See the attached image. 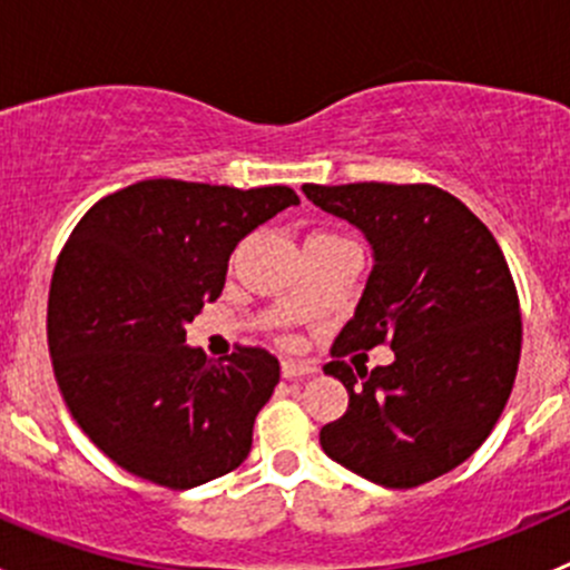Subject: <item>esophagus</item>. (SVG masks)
Returning a JSON list of instances; mask_svg holds the SVG:
<instances>
[{"instance_id":"1","label":"esophagus","mask_w":570,"mask_h":570,"mask_svg":"<svg viewBox=\"0 0 570 570\" xmlns=\"http://www.w3.org/2000/svg\"><path fill=\"white\" fill-rule=\"evenodd\" d=\"M281 372H284L286 381H297V377L314 375L317 366H314L312 361H284V364H281Z\"/></svg>"}]
</instances>
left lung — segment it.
Here are the masks:
<instances>
[{
  "instance_id": "8db88e82",
  "label": "left lung",
  "mask_w": 570,
  "mask_h": 570,
  "mask_svg": "<svg viewBox=\"0 0 570 570\" xmlns=\"http://www.w3.org/2000/svg\"><path fill=\"white\" fill-rule=\"evenodd\" d=\"M303 193L372 248L364 295L333 355L383 342L394 350L392 364L372 372L325 366L350 405L320 430L322 450L377 485L435 480L474 455L513 392L521 312L502 248L433 184H303Z\"/></svg>"
}]
</instances>
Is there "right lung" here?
Returning a JSON list of instances; mask_svg holds the SVG:
<instances>
[{"instance_id": "add662e5", "label": "right lung", "mask_w": 570, "mask_h": 570, "mask_svg": "<svg viewBox=\"0 0 570 570\" xmlns=\"http://www.w3.org/2000/svg\"><path fill=\"white\" fill-rule=\"evenodd\" d=\"M301 198L289 187L146 178L101 198L57 258L49 353L68 411L101 452L157 485H204L248 458L278 386L262 347L212 361L187 344L245 237Z\"/></svg>"}]
</instances>
